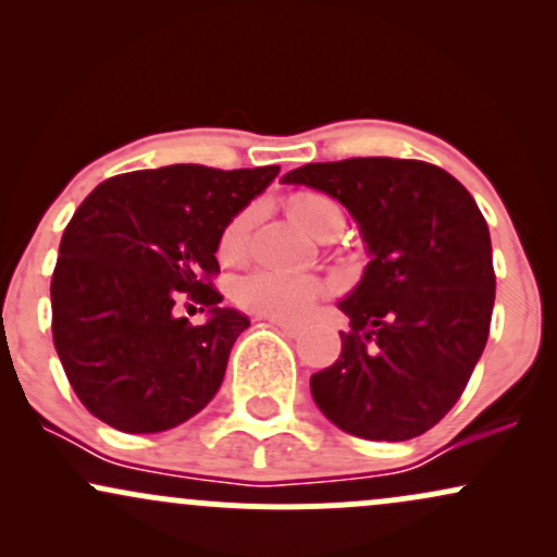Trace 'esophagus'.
Instances as JSON below:
<instances>
[{
	"label": "esophagus",
	"mask_w": 557,
	"mask_h": 557,
	"mask_svg": "<svg viewBox=\"0 0 557 557\" xmlns=\"http://www.w3.org/2000/svg\"><path fill=\"white\" fill-rule=\"evenodd\" d=\"M270 322L274 324V327H280V330L285 332V335H290V337H296L298 332H300L298 324H293V322H285V319H270Z\"/></svg>",
	"instance_id": "esophagus-1"
}]
</instances>
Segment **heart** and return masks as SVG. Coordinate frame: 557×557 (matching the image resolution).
Instances as JSON below:
<instances>
[{"instance_id":"heart-1","label":"heart","mask_w":557,"mask_h":557,"mask_svg":"<svg viewBox=\"0 0 557 557\" xmlns=\"http://www.w3.org/2000/svg\"><path fill=\"white\" fill-rule=\"evenodd\" d=\"M290 216L317 238L341 233L345 225L343 207L324 194H296L287 201ZM253 225V209H243L227 222L220 238V257L233 261L246 253L248 235ZM324 293V285L311 274L259 270L243 277L235 287V298L243 309L270 319H298Z\"/></svg>"}]
</instances>
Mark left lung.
Returning a JSON list of instances; mask_svg holds the SVG:
<instances>
[{
  "mask_svg": "<svg viewBox=\"0 0 557 557\" xmlns=\"http://www.w3.org/2000/svg\"><path fill=\"white\" fill-rule=\"evenodd\" d=\"M283 183L337 198L372 257L337 304L350 319L341 356L311 374L319 411L354 437H419L456 406L487 345L495 270L476 201L419 159L304 164Z\"/></svg>",
  "mask_w": 557,
  "mask_h": 557,
  "instance_id": "8db88e82",
  "label": "left lung"
}]
</instances>
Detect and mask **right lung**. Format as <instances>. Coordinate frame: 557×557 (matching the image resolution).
I'll return each instance as SVG.
<instances>
[{
  "label": "right lung",
  "mask_w": 557,
  "mask_h": 557,
  "mask_svg": "<svg viewBox=\"0 0 557 557\" xmlns=\"http://www.w3.org/2000/svg\"><path fill=\"white\" fill-rule=\"evenodd\" d=\"M277 172L170 164L114 175L86 196L62 233L52 337L96 419L127 434L164 432L214 398L230 348L251 324L220 309L214 253L227 222ZM181 299L209 310L210 322L177 318Z\"/></svg>",
  "instance_id": "right-lung-1"
}]
</instances>
